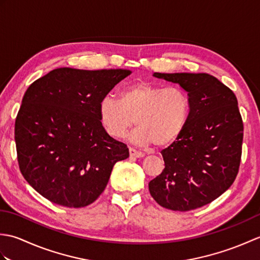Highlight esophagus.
Masks as SVG:
<instances>
[{
    "label": "esophagus",
    "mask_w": 260,
    "mask_h": 260,
    "mask_svg": "<svg viewBox=\"0 0 260 260\" xmlns=\"http://www.w3.org/2000/svg\"><path fill=\"white\" fill-rule=\"evenodd\" d=\"M129 155H131V157H143L145 154L140 152V151H136L133 147H129Z\"/></svg>",
    "instance_id": "1"
}]
</instances>
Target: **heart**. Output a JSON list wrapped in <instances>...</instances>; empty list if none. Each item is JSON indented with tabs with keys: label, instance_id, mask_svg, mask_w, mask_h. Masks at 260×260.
<instances>
[{
	"label": "heart",
	"instance_id": "obj_1",
	"mask_svg": "<svg viewBox=\"0 0 260 260\" xmlns=\"http://www.w3.org/2000/svg\"><path fill=\"white\" fill-rule=\"evenodd\" d=\"M189 113L190 99L182 88L148 81L127 86L119 99L105 96L99 103V117L107 133L120 139L136 123L131 141L143 146L172 144L183 132Z\"/></svg>",
	"mask_w": 260,
	"mask_h": 260
}]
</instances>
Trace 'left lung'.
Here are the masks:
<instances>
[{
	"label": "left lung",
	"instance_id": "left-lung-1",
	"mask_svg": "<svg viewBox=\"0 0 260 260\" xmlns=\"http://www.w3.org/2000/svg\"><path fill=\"white\" fill-rule=\"evenodd\" d=\"M187 92L190 113L179 139L161 152L165 168L148 183L159 206L174 211L201 208L234 183L239 171L244 124L234 91L209 74H161Z\"/></svg>",
	"mask_w": 260,
	"mask_h": 260
}]
</instances>
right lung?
Here are the masks:
<instances>
[{
  "instance_id": "add662e5",
  "label": "right lung",
  "mask_w": 260,
  "mask_h": 260,
  "mask_svg": "<svg viewBox=\"0 0 260 260\" xmlns=\"http://www.w3.org/2000/svg\"><path fill=\"white\" fill-rule=\"evenodd\" d=\"M127 69L58 68L27 88L15 118L14 140L22 175L59 206L82 208L106 187L128 147L105 131L99 103Z\"/></svg>"
}]
</instances>
